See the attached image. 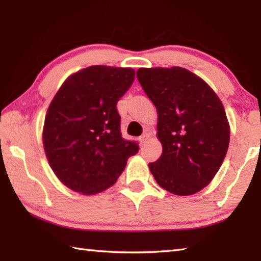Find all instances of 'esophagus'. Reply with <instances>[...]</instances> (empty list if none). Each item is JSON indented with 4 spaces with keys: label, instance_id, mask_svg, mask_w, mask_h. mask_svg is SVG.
I'll return each instance as SVG.
<instances>
[{
    "label": "esophagus",
    "instance_id": "esophagus-1",
    "mask_svg": "<svg viewBox=\"0 0 261 261\" xmlns=\"http://www.w3.org/2000/svg\"><path fill=\"white\" fill-rule=\"evenodd\" d=\"M148 137H149V136H148V134H144L143 136H141L140 138H139V143H140V145H143V144L145 143V141L147 140Z\"/></svg>",
    "mask_w": 261,
    "mask_h": 261
}]
</instances>
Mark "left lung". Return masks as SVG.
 <instances>
[{"mask_svg":"<svg viewBox=\"0 0 261 261\" xmlns=\"http://www.w3.org/2000/svg\"><path fill=\"white\" fill-rule=\"evenodd\" d=\"M137 78L158 112L162 154L148 163L156 183L178 196L200 191L228 151L230 129L222 102L184 68H140Z\"/></svg>","mask_w":261,"mask_h":261,"instance_id":"1","label":"left lung"}]
</instances>
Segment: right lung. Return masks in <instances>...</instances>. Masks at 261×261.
Returning <instances> with one entry per match:
<instances>
[{
	"label": "right lung",
	"mask_w": 261,
	"mask_h": 261,
	"mask_svg": "<svg viewBox=\"0 0 261 261\" xmlns=\"http://www.w3.org/2000/svg\"><path fill=\"white\" fill-rule=\"evenodd\" d=\"M135 81L130 68L93 65L73 73L47 110L43 147L53 171L73 191L94 194L116 182L138 143L121 135L116 105Z\"/></svg>",
	"instance_id": "right-lung-1"
}]
</instances>
